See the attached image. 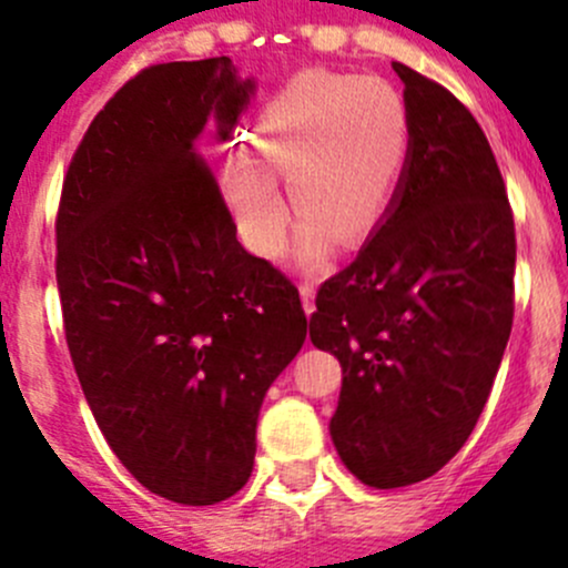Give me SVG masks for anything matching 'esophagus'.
<instances>
[{
  "mask_svg": "<svg viewBox=\"0 0 568 568\" xmlns=\"http://www.w3.org/2000/svg\"><path fill=\"white\" fill-rule=\"evenodd\" d=\"M300 294H302V307H305V313L311 316V313L316 311V283H313V280H302Z\"/></svg>",
  "mask_w": 568,
  "mask_h": 568,
  "instance_id": "esophagus-1",
  "label": "esophagus"
}]
</instances>
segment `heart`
Returning <instances> with one entry per match:
<instances>
[{
  "instance_id": "b5f03b06",
  "label": "heart",
  "mask_w": 568,
  "mask_h": 568,
  "mask_svg": "<svg viewBox=\"0 0 568 568\" xmlns=\"http://www.w3.org/2000/svg\"><path fill=\"white\" fill-rule=\"evenodd\" d=\"M409 112L390 82L335 71L291 77L257 112L252 156L222 170V192L239 236L261 257L288 247V203L302 222V257L318 261L332 236L357 244L374 233L390 205L409 156Z\"/></svg>"
}]
</instances>
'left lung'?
<instances>
[{"label": "left lung", "mask_w": 568, "mask_h": 568, "mask_svg": "<svg viewBox=\"0 0 568 568\" xmlns=\"http://www.w3.org/2000/svg\"><path fill=\"white\" fill-rule=\"evenodd\" d=\"M409 156L385 222L318 288L313 346L341 359L329 432L374 489L432 478L473 434L514 324L517 233L478 120L393 62Z\"/></svg>", "instance_id": "8db88e82"}]
</instances>
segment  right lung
Instances as JSON below:
<instances>
[{"instance_id":"right-lung-1","label":"right lung","mask_w":568,"mask_h":568,"mask_svg":"<svg viewBox=\"0 0 568 568\" xmlns=\"http://www.w3.org/2000/svg\"><path fill=\"white\" fill-rule=\"evenodd\" d=\"M250 93L227 57L142 68L84 131L57 209L84 398L123 467L181 506L247 484L263 395L307 335L300 291L239 244L205 156Z\"/></svg>"}]
</instances>
